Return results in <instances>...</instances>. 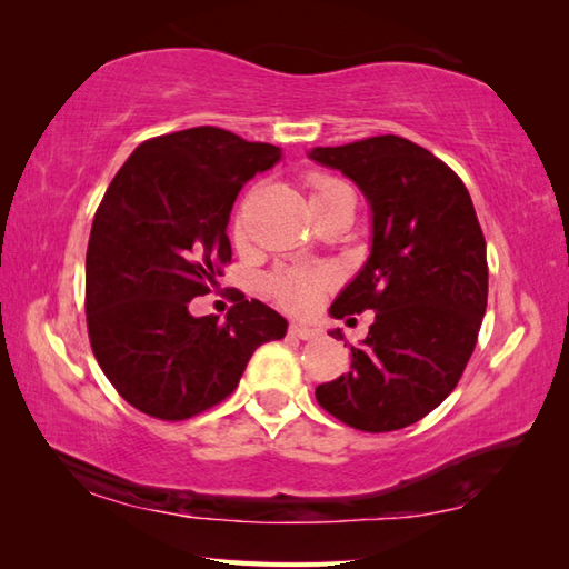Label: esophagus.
Here are the masks:
<instances>
[{
    "instance_id": "34e87169",
    "label": "esophagus",
    "mask_w": 569,
    "mask_h": 569,
    "mask_svg": "<svg viewBox=\"0 0 569 569\" xmlns=\"http://www.w3.org/2000/svg\"><path fill=\"white\" fill-rule=\"evenodd\" d=\"M291 335L298 337V340H312V337L320 335V330L306 322H291Z\"/></svg>"
}]
</instances>
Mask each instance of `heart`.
Segmentation results:
<instances>
[{"instance_id": "heart-1", "label": "heart", "mask_w": 569, "mask_h": 569, "mask_svg": "<svg viewBox=\"0 0 569 569\" xmlns=\"http://www.w3.org/2000/svg\"><path fill=\"white\" fill-rule=\"evenodd\" d=\"M345 188V183L328 176H316L310 178V200H320L325 196H330L332 190ZM332 276L328 271H306V269H296V271H286L281 276H276L271 281V293L276 300L291 310H310L318 303L325 288L330 286Z\"/></svg>"}]
</instances>
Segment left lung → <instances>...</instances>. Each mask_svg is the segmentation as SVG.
I'll return each mask as SVG.
<instances>
[{"mask_svg":"<svg viewBox=\"0 0 569 569\" xmlns=\"http://www.w3.org/2000/svg\"><path fill=\"white\" fill-rule=\"evenodd\" d=\"M308 159L352 180L371 210L369 257L330 316L377 312L365 340L349 345V371L320 383L316 398L357 430L413 426L452 393L487 312L475 204L450 168L403 137L318 147ZM330 335L342 340L340 328Z\"/></svg>","mask_w":569,"mask_h":569,"instance_id":"8db88e82","label":"left lung"}]
</instances>
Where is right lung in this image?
I'll return each mask as SVG.
<instances>
[{
  "instance_id": "obj_1",
  "label": "right lung",
  "mask_w": 569,
  "mask_h": 569,
  "mask_svg": "<svg viewBox=\"0 0 569 569\" xmlns=\"http://www.w3.org/2000/svg\"><path fill=\"white\" fill-rule=\"evenodd\" d=\"M273 143L217 127L183 129L134 149L107 188L84 259V312L94 359L141 413L183 420L237 389L253 349L288 320L241 296L224 322L190 316L210 293L244 183L281 161Z\"/></svg>"
}]
</instances>
